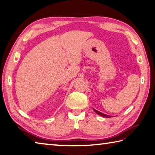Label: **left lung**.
I'll return each instance as SVG.
<instances>
[{
	"instance_id": "left-lung-1",
	"label": "left lung",
	"mask_w": 155,
	"mask_h": 155,
	"mask_svg": "<svg viewBox=\"0 0 155 155\" xmlns=\"http://www.w3.org/2000/svg\"><path fill=\"white\" fill-rule=\"evenodd\" d=\"M94 110L97 114L101 116H103V117H105V118H110V117H111V116H110L105 114H103V113H102V112L97 111V110H95V109H94Z\"/></svg>"
}]
</instances>
